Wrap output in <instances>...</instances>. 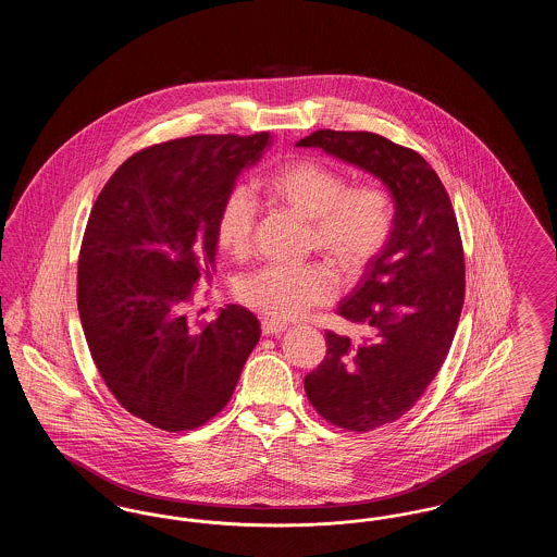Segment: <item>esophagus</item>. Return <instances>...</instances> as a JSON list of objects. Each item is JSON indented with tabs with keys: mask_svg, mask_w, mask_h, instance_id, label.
<instances>
[{
	"mask_svg": "<svg viewBox=\"0 0 557 557\" xmlns=\"http://www.w3.org/2000/svg\"><path fill=\"white\" fill-rule=\"evenodd\" d=\"M261 327H263V334H265V336H277V334H284V332L288 330V325H286V323L271 321V319H265Z\"/></svg>",
	"mask_w": 557,
	"mask_h": 557,
	"instance_id": "obj_1",
	"label": "esophagus"
}]
</instances>
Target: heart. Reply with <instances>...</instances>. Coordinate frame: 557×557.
<instances>
[{"label":"heart","instance_id":"obj_1","mask_svg":"<svg viewBox=\"0 0 557 557\" xmlns=\"http://www.w3.org/2000/svg\"><path fill=\"white\" fill-rule=\"evenodd\" d=\"M267 196L311 221V246L330 257L345 275L361 273L384 250L395 227V205L380 184L350 186L341 169L313 159L292 160L265 177ZM257 221V202L234 189L221 205L214 236L225 255L244 257ZM338 292L334 271L323 263L288 269L265 267L248 275L239 298L271 319H292Z\"/></svg>","mask_w":557,"mask_h":557}]
</instances>
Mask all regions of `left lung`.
<instances>
[{
	"label": "left lung",
	"mask_w": 557,
	"mask_h": 557,
	"mask_svg": "<svg viewBox=\"0 0 557 557\" xmlns=\"http://www.w3.org/2000/svg\"><path fill=\"white\" fill-rule=\"evenodd\" d=\"M296 146L370 173L395 202L393 236L336 309L361 338L325 332V359L305 377L323 420L368 432L405 416L447 359L466 292L457 219L434 169L382 135L321 129Z\"/></svg>",
	"instance_id": "1"
}]
</instances>
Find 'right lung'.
<instances>
[{"label":"right lung","mask_w":557,"mask_h":557,"mask_svg":"<svg viewBox=\"0 0 557 557\" xmlns=\"http://www.w3.org/2000/svg\"><path fill=\"white\" fill-rule=\"evenodd\" d=\"M269 146L265 132L150 146L114 171L89 214L77 275L87 346L114 398L160 430L216 416L261 338L239 305L196 323L186 305L214 263L223 200Z\"/></svg>","instance_id":"right-lung-1"}]
</instances>
